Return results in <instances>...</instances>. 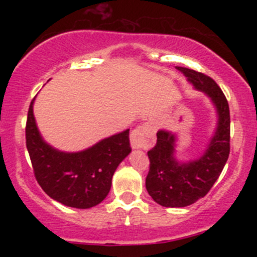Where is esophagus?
<instances>
[{"label":"esophagus","instance_id":"1","mask_svg":"<svg viewBox=\"0 0 257 257\" xmlns=\"http://www.w3.org/2000/svg\"><path fill=\"white\" fill-rule=\"evenodd\" d=\"M133 149H149L155 145V126L151 123L139 125L131 134Z\"/></svg>","mask_w":257,"mask_h":257}]
</instances>
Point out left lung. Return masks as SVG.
Wrapping results in <instances>:
<instances>
[{"mask_svg":"<svg viewBox=\"0 0 257 257\" xmlns=\"http://www.w3.org/2000/svg\"><path fill=\"white\" fill-rule=\"evenodd\" d=\"M176 69L196 89L209 95L216 107L219 122L204 155L187 163H179L174 158L175 135L166 131L157 133V144L147 152L150 170L146 176V190L156 203L168 208L193 204L210 191L228 159L231 138L228 101L216 82L194 70L180 66Z\"/></svg>","mask_w":257,"mask_h":257,"instance_id":"1","label":"left lung"}]
</instances>
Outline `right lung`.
Segmentation results:
<instances>
[{
	"instance_id": "1",
	"label": "right lung",
	"mask_w": 257,
	"mask_h": 257,
	"mask_svg": "<svg viewBox=\"0 0 257 257\" xmlns=\"http://www.w3.org/2000/svg\"><path fill=\"white\" fill-rule=\"evenodd\" d=\"M32 99L26 119V147L35 178L51 198L66 206L88 209L98 205L110 192L112 176L132 151L129 129L99 141L81 152L53 149L38 132Z\"/></svg>"
}]
</instances>
